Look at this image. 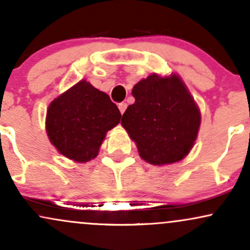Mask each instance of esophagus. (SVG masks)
Here are the masks:
<instances>
[{
  "label": "esophagus",
  "mask_w": 250,
  "mask_h": 250,
  "mask_svg": "<svg viewBox=\"0 0 250 250\" xmlns=\"http://www.w3.org/2000/svg\"><path fill=\"white\" fill-rule=\"evenodd\" d=\"M119 109H120V111H121V114L125 113V110L127 109V103H125V102L119 103Z\"/></svg>",
  "instance_id": "esophagus-1"
}]
</instances>
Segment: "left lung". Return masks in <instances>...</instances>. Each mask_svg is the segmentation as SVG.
<instances>
[{
	"label": "left lung",
	"instance_id": "obj_1",
	"mask_svg": "<svg viewBox=\"0 0 250 250\" xmlns=\"http://www.w3.org/2000/svg\"><path fill=\"white\" fill-rule=\"evenodd\" d=\"M135 102L121 125L137 145L140 156L160 166L182 160L200 128L199 108L180 77L150 75L135 84Z\"/></svg>",
	"mask_w": 250,
	"mask_h": 250
}]
</instances>
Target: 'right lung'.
<instances>
[{
	"mask_svg": "<svg viewBox=\"0 0 250 250\" xmlns=\"http://www.w3.org/2000/svg\"><path fill=\"white\" fill-rule=\"evenodd\" d=\"M121 120L107 94L81 81L50 103L47 133L62 155L76 162L96 157L105 134Z\"/></svg>",
	"mask_w": 250,
	"mask_h": 250,
	"instance_id": "1",
	"label": "right lung"
}]
</instances>
